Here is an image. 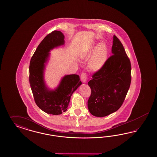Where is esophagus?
I'll return each instance as SVG.
<instances>
[{
    "label": "esophagus",
    "instance_id": "1",
    "mask_svg": "<svg viewBox=\"0 0 157 157\" xmlns=\"http://www.w3.org/2000/svg\"><path fill=\"white\" fill-rule=\"evenodd\" d=\"M81 81H82L83 83H86L87 81V74L85 72H82L81 75Z\"/></svg>",
    "mask_w": 157,
    "mask_h": 157
}]
</instances>
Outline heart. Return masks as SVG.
<instances>
[{"mask_svg":"<svg viewBox=\"0 0 157 157\" xmlns=\"http://www.w3.org/2000/svg\"><path fill=\"white\" fill-rule=\"evenodd\" d=\"M108 49L106 45L104 43L100 44L95 48L89 62V68L93 71H99L104 66L108 59Z\"/></svg>","mask_w":157,"mask_h":157,"instance_id":"1","label":"heart"}]
</instances>
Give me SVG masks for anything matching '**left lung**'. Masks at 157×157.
Here are the masks:
<instances>
[{
  "mask_svg": "<svg viewBox=\"0 0 157 157\" xmlns=\"http://www.w3.org/2000/svg\"><path fill=\"white\" fill-rule=\"evenodd\" d=\"M112 53L113 55L88 82L91 93L87 106L91 114L96 117H105L119 109L131 84V62L116 36H113Z\"/></svg>",
  "mask_w": 157,
  "mask_h": 157,
  "instance_id": "obj_1",
  "label": "left lung"
}]
</instances>
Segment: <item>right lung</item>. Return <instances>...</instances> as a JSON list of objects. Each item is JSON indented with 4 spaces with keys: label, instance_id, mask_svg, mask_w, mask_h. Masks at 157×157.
Listing matches in <instances>:
<instances>
[{
    "label": "right lung",
    "instance_id": "obj_1",
    "mask_svg": "<svg viewBox=\"0 0 157 157\" xmlns=\"http://www.w3.org/2000/svg\"><path fill=\"white\" fill-rule=\"evenodd\" d=\"M64 36L55 30L43 39L32 57L29 66V83L34 99L40 109L48 114L58 115L66 112L72 93L81 85L76 74L64 76L55 90H50L45 83L44 71L50 51L64 44Z\"/></svg>",
    "mask_w": 157,
    "mask_h": 157
}]
</instances>
